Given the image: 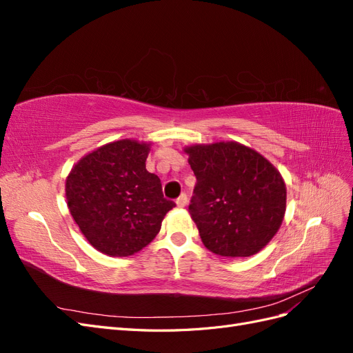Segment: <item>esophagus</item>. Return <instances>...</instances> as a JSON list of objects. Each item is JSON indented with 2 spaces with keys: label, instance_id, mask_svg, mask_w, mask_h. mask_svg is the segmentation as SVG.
Returning a JSON list of instances; mask_svg holds the SVG:
<instances>
[{
  "label": "esophagus",
  "instance_id": "1",
  "mask_svg": "<svg viewBox=\"0 0 353 353\" xmlns=\"http://www.w3.org/2000/svg\"><path fill=\"white\" fill-rule=\"evenodd\" d=\"M187 203H188V197H187V194H185V193H183V194H181V196L176 199V205H178V208H184V206H187Z\"/></svg>",
  "mask_w": 353,
  "mask_h": 353
}]
</instances>
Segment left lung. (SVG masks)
Instances as JSON below:
<instances>
[{
	"label": "left lung",
	"instance_id": "obj_1",
	"mask_svg": "<svg viewBox=\"0 0 353 353\" xmlns=\"http://www.w3.org/2000/svg\"><path fill=\"white\" fill-rule=\"evenodd\" d=\"M197 183L188 212L206 248L227 258H248L279 231L285 184L268 160L239 143L185 148Z\"/></svg>",
	"mask_w": 353,
	"mask_h": 353
}]
</instances>
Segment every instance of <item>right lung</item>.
Masks as SVG:
<instances>
[{
	"label": "right lung",
	"instance_id": "right-lung-1",
	"mask_svg": "<svg viewBox=\"0 0 353 353\" xmlns=\"http://www.w3.org/2000/svg\"><path fill=\"white\" fill-rule=\"evenodd\" d=\"M150 145L132 140L105 144L81 159L66 179L68 206L95 249L109 256L140 252L175 208L162 183L145 169Z\"/></svg>",
	"mask_w": 353,
	"mask_h": 353
}]
</instances>
